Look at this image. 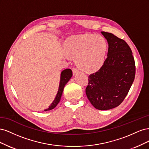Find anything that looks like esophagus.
<instances>
[{"label":"esophagus","instance_id":"obj_1","mask_svg":"<svg viewBox=\"0 0 149 149\" xmlns=\"http://www.w3.org/2000/svg\"><path fill=\"white\" fill-rule=\"evenodd\" d=\"M72 71H73V73L74 75H75V74H76L79 73V71L77 69H76V68H72Z\"/></svg>","mask_w":149,"mask_h":149}]
</instances>
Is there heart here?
<instances>
[{
  "mask_svg": "<svg viewBox=\"0 0 149 149\" xmlns=\"http://www.w3.org/2000/svg\"><path fill=\"white\" fill-rule=\"evenodd\" d=\"M66 55L75 58L81 70L91 73L99 70L105 60L107 44L100 35L83 34L68 38L64 45Z\"/></svg>",
  "mask_w": 149,
  "mask_h": 149,
  "instance_id": "heart-1",
  "label": "heart"
}]
</instances>
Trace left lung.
<instances>
[{
  "mask_svg": "<svg viewBox=\"0 0 149 149\" xmlns=\"http://www.w3.org/2000/svg\"><path fill=\"white\" fill-rule=\"evenodd\" d=\"M107 57L96 73L88 77L86 94L91 104L99 110H108L120 105L134 82L136 65L131 49L124 40L106 31Z\"/></svg>",
  "mask_w": 149,
  "mask_h": 149,
  "instance_id": "1",
  "label": "left lung"
}]
</instances>
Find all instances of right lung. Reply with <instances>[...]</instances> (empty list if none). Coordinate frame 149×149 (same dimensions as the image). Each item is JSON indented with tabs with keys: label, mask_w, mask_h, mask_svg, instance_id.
I'll return each instance as SVG.
<instances>
[{
	"label": "right lung",
	"mask_w": 149,
	"mask_h": 149,
	"mask_svg": "<svg viewBox=\"0 0 149 149\" xmlns=\"http://www.w3.org/2000/svg\"><path fill=\"white\" fill-rule=\"evenodd\" d=\"M72 76H73V73H72V71L70 69H66L61 72L59 88H58V91L56 96L55 98V100H54V101H53V102L51 104V105L49 106L48 109L45 110V111H49L54 109V108L57 106L58 104L59 103L61 100V97L65 86L68 82L69 81V80L71 79Z\"/></svg>",
	"instance_id": "add662e5"
}]
</instances>
